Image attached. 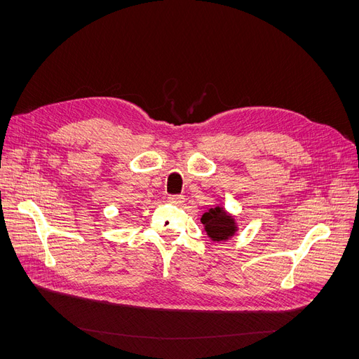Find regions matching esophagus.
Wrapping results in <instances>:
<instances>
[{
	"mask_svg": "<svg viewBox=\"0 0 359 359\" xmlns=\"http://www.w3.org/2000/svg\"><path fill=\"white\" fill-rule=\"evenodd\" d=\"M167 201H168L170 203H175V205H180V203H183L184 198H183V195H170V196L167 198Z\"/></svg>",
	"mask_w": 359,
	"mask_h": 359,
	"instance_id": "1",
	"label": "esophagus"
}]
</instances>
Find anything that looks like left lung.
<instances>
[{
  "instance_id": "8db88e82",
  "label": "left lung",
  "mask_w": 359,
  "mask_h": 359,
  "mask_svg": "<svg viewBox=\"0 0 359 359\" xmlns=\"http://www.w3.org/2000/svg\"><path fill=\"white\" fill-rule=\"evenodd\" d=\"M201 222L212 241H227L236 236L238 227L234 217L225 211L222 206H211L202 214Z\"/></svg>"
}]
</instances>
